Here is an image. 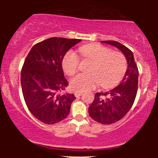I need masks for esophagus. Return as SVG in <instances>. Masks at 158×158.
Instances as JSON below:
<instances>
[{
    "label": "esophagus",
    "mask_w": 158,
    "mask_h": 158,
    "mask_svg": "<svg viewBox=\"0 0 158 158\" xmlns=\"http://www.w3.org/2000/svg\"><path fill=\"white\" fill-rule=\"evenodd\" d=\"M75 95H76V97H79V96H80L81 95H82V92H75Z\"/></svg>",
    "instance_id": "obj_1"
}]
</instances>
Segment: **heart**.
Returning <instances> with one entry per match:
<instances>
[{
	"instance_id": "b5f03b06",
	"label": "heart",
	"mask_w": 158,
	"mask_h": 158,
	"mask_svg": "<svg viewBox=\"0 0 158 158\" xmlns=\"http://www.w3.org/2000/svg\"><path fill=\"white\" fill-rule=\"evenodd\" d=\"M84 59L92 61L89 73H79L70 81V86L75 91H89L96 88L100 83L104 88L117 84L127 69V60L123 53L98 44L79 47ZM79 58L73 50L65 54L62 61L63 69L72 76L79 69Z\"/></svg>"
}]
</instances>
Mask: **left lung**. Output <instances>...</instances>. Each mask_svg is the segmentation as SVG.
<instances>
[{
	"label": "left lung",
	"mask_w": 158,
	"mask_h": 158,
	"mask_svg": "<svg viewBox=\"0 0 158 158\" xmlns=\"http://www.w3.org/2000/svg\"><path fill=\"white\" fill-rule=\"evenodd\" d=\"M120 49L126 57L128 68L122 82L109 92H97L89 108V114L95 122L111 125L122 118L132 107L138 92V73L133 52L114 40L102 41Z\"/></svg>",
	"instance_id": "left-lung-1"
}]
</instances>
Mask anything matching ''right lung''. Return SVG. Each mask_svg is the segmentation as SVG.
Returning <instances> with one entry per match:
<instances>
[{"label":"right lung","mask_w":158,"mask_h":158,"mask_svg":"<svg viewBox=\"0 0 158 158\" xmlns=\"http://www.w3.org/2000/svg\"><path fill=\"white\" fill-rule=\"evenodd\" d=\"M79 39L51 37L35 44L21 69L22 92L29 111L36 118L52 125L67 117L74 94L63 93L68 82L63 58Z\"/></svg>","instance_id":"add662e5"}]
</instances>
